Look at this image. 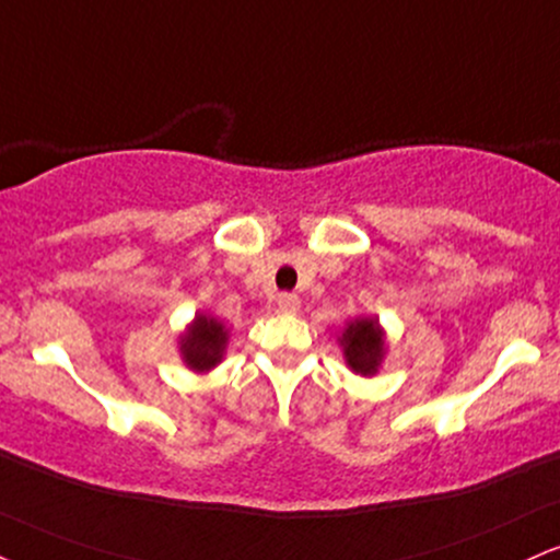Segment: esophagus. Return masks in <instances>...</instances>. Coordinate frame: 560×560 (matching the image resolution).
Masks as SVG:
<instances>
[{
  "label": "esophagus",
  "mask_w": 560,
  "mask_h": 560,
  "mask_svg": "<svg viewBox=\"0 0 560 560\" xmlns=\"http://www.w3.org/2000/svg\"><path fill=\"white\" fill-rule=\"evenodd\" d=\"M279 310H281V313H289V315L298 313V310H300V298H298V294H289V292L279 294Z\"/></svg>",
  "instance_id": "1"
}]
</instances>
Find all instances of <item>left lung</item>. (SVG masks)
I'll use <instances>...</instances> for the list:
<instances>
[{"label": "left lung", "instance_id": "8db88e82", "mask_svg": "<svg viewBox=\"0 0 560 560\" xmlns=\"http://www.w3.org/2000/svg\"><path fill=\"white\" fill-rule=\"evenodd\" d=\"M341 347H345L347 365L360 375H375L381 368L383 354H386V336L378 318H354L347 323L341 334Z\"/></svg>", "mask_w": 560, "mask_h": 560}]
</instances>
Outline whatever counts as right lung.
<instances>
[{"label": "right lung", "mask_w": 560, "mask_h": 560, "mask_svg": "<svg viewBox=\"0 0 560 560\" xmlns=\"http://www.w3.org/2000/svg\"><path fill=\"white\" fill-rule=\"evenodd\" d=\"M226 341L229 331L224 328V323L211 318V315L198 313L190 326H187V331L179 336L182 360L195 373H208L224 357Z\"/></svg>", "instance_id": "add662e5"}]
</instances>
